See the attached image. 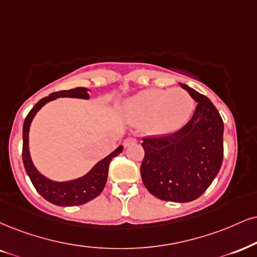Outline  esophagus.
Returning <instances> with one entry per match:
<instances>
[{"label": "esophagus", "mask_w": 257, "mask_h": 257, "mask_svg": "<svg viewBox=\"0 0 257 257\" xmlns=\"http://www.w3.org/2000/svg\"><path fill=\"white\" fill-rule=\"evenodd\" d=\"M137 143V138H135V137H127L125 139V141H123V147H130V145H134V144H136Z\"/></svg>", "instance_id": "34e87169"}]
</instances>
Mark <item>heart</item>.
<instances>
[{
  "mask_svg": "<svg viewBox=\"0 0 257 257\" xmlns=\"http://www.w3.org/2000/svg\"><path fill=\"white\" fill-rule=\"evenodd\" d=\"M195 102L181 88L149 89L139 93L126 107L128 119L144 125L151 135L172 134L182 127L192 116Z\"/></svg>",
  "mask_w": 257,
  "mask_h": 257,
  "instance_id": "1",
  "label": "heart"
}]
</instances>
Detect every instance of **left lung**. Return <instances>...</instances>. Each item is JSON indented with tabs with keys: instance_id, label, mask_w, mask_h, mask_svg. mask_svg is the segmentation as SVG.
<instances>
[{
	"instance_id": "1",
	"label": "left lung",
	"mask_w": 257,
	"mask_h": 257,
	"mask_svg": "<svg viewBox=\"0 0 257 257\" xmlns=\"http://www.w3.org/2000/svg\"><path fill=\"white\" fill-rule=\"evenodd\" d=\"M194 99V114L174 134L143 137V183L164 201L198 199L213 182L223 163L224 122L208 97L180 84Z\"/></svg>"
}]
</instances>
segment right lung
Masks as SVG:
<instances>
[{
  "mask_svg": "<svg viewBox=\"0 0 257 257\" xmlns=\"http://www.w3.org/2000/svg\"><path fill=\"white\" fill-rule=\"evenodd\" d=\"M80 97V99H88L89 95L85 91V88H74L69 90H61L50 94L49 96L43 97L38 101L36 106L30 110L24 122V130H22V161H24L25 169L27 175L30 176L32 183L37 192L57 206H78L83 205L85 202L93 200L102 192L104 185H106L107 176H108V168L110 161L116 157L122 151V147H119L115 151H113L109 156L103 158L99 163L90 170L87 175L78 180L69 182H53L50 181L40 175L38 170L34 168L30 157L28 151V130L33 116L49 101L55 100L56 97Z\"/></svg>",
  "mask_w": 257,
  "mask_h": 257,
  "instance_id": "right-lung-1",
  "label": "right lung"
}]
</instances>
